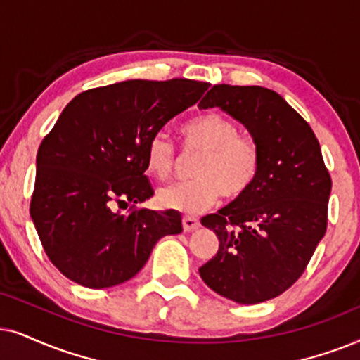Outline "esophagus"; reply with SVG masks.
Instances as JSON below:
<instances>
[{"label": "esophagus", "mask_w": 360, "mask_h": 360, "mask_svg": "<svg viewBox=\"0 0 360 360\" xmlns=\"http://www.w3.org/2000/svg\"><path fill=\"white\" fill-rule=\"evenodd\" d=\"M199 225H200L199 219L191 217V215H184V217H183V229H184V232H193V230L199 229Z\"/></svg>", "instance_id": "1"}]
</instances>
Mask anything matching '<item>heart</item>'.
Masks as SVG:
<instances>
[{
    "mask_svg": "<svg viewBox=\"0 0 360 360\" xmlns=\"http://www.w3.org/2000/svg\"><path fill=\"white\" fill-rule=\"evenodd\" d=\"M186 155H199L189 183L167 186L158 194L161 205L184 214L212 207L220 194L240 199L255 183L262 167V150L255 138L240 135V127L224 115H199L181 128ZM146 167L156 179H169L179 165V153L169 135L158 131L145 151Z\"/></svg>",
    "mask_w": 360,
    "mask_h": 360,
    "instance_id": "heart-1",
    "label": "heart"
}]
</instances>
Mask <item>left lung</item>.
Wrapping results in <instances>:
<instances>
[{"label": "left lung", "mask_w": 360, "mask_h": 360, "mask_svg": "<svg viewBox=\"0 0 360 360\" xmlns=\"http://www.w3.org/2000/svg\"><path fill=\"white\" fill-rule=\"evenodd\" d=\"M220 107L242 122L262 150L250 191L202 217L219 237L199 268L215 293L242 304L276 298L308 266L328 229L330 174L308 122L281 95L257 85H214L199 108Z\"/></svg>", "instance_id": "1"}]
</instances>
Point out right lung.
I'll list each match as a JSON object with an SVG mask.
<instances>
[{"instance_id": "1", "label": "right lung", "mask_w": 360, "mask_h": 360, "mask_svg": "<svg viewBox=\"0 0 360 360\" xmlns=\"http://www.w3.org/2000/svg\"><path fill=\"white\" fill-rule=\"evenodd\" d=\"M209 89L189 79L127 80L69 102L37 151L30 212L57 270L87 286L123 283L161 237L183 230L174 210L138 209L155 191L145 174L150 138ZM131 202L128 213H115Z\"/></svg>"}]
</instances>
